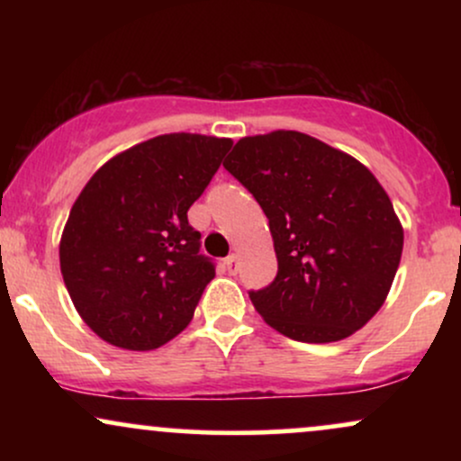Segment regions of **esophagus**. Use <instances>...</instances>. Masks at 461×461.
Returning <instances> with one entry per match:
<instances>
[{
  "label": "esophagus",
  "instance_id": "obj_1",
  "mask_svg": "<svg viewBox=\"0 0 461 461\" xmlns=\"http://www.w3.org/2000/svg\"><path fill=\"white\" fill-rule=\"evenodd\" d=\"M238 267H240V256H238V253H231V256L225 260V268L234 275L238 271Z\"/></svg>",
  "mask_w": 461,
  "mask_h": 461
}]
</instances>
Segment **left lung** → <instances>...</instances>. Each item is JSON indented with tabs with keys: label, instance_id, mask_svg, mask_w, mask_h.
<instances>
[{
	"label": "left lung",
	"instance_id": "1",
	"mask_svg": "<svg viewBox=\"0 0 461 461\" xmlns=\"http://www.w3.org/2000/svg\"><path fill=\"white\" fill-rule=\"evenodd\" d=\"M223 167L268 219L277 277L249 293L267 325L314 345L362 330L388 297L403 253V225L377 177L293 130L245 136Z\"/></svg>",
	"mask_w": 461,
	"mask_h": 461
}]
</instances>
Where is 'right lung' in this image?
<instances>
[{"label": "right lung", "instance_id": "right-lung-1", "mask_svg": "<svg viewBox=\"0 0 461 461\" xmlns=\"http://www.w3.org/2000/svg\"><path fill=\"white\" fill-rule=\"evenodd\" d=\"M234 140L162 134L116 153L77 194L60 236V271L77 314L108 345L151 351L193 321L212 262L188 208Z\"/></svg>", "mask_w": 461, "mask_h": 461}]
</instances>
